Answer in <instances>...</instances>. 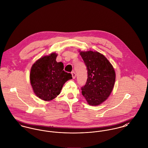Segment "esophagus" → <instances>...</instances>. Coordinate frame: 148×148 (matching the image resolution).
Segmentation results:
<instances>
[{
	"label": "esophagus",
	"mask_w": 148,
	"mask_h": 148,
	"mask_svg": "<svg viewBox=\"0 0 148 148\" xmlns=\"http://www.w3.org/2000/svg\"><path fill=\"white\" fill-rule=\"evenodd\" d=\"M71 74H72V77H73V79H75V77H76V74L75 72H72L71 73Z\"/></svg>",
	"instance_id": "obj_1"
}]
</instances>
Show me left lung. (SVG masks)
<instances>
[{"instance_id":"left-lung-1","label":"left lung","mask_w":148,"mask_h":148,"mask_svg":"<svg viewBox=\"0 0 148 148\" xmlns=\"http://www.w3.org/2000/svg\"><path fill=\"white\" fill-rule=\"evenodd\" d=\"M86 66L88 78L81 88L88 103L97 106L105 101L114 87L115 73L109 60L98 52L80 51Z\"/></svg>"}]
</instances>
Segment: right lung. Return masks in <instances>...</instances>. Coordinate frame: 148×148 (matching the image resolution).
Wrapping results in <instances>:
<instances>
[{
  "mask_svg": "<svg viewBox=\"0 0 148 148\" xmlns=\"http://www.w3.org/2000/svg\"><path fill=\"white\" fill-rule=\"evenodd\" d=\"M57 56L56 53H52L40 58L30 70V80L34 93L45 101L56 97L65 83L72 79L71 74L63 70V63L56 61Z\"/></svg>",
  "mask_w": 148,
  "mask_h": 148,
  "instance_id": "right-lung-1",
  "label": "right lung"
}]
</instances>
